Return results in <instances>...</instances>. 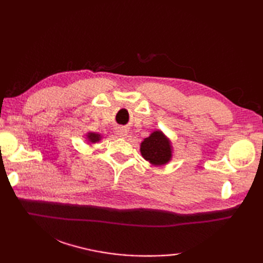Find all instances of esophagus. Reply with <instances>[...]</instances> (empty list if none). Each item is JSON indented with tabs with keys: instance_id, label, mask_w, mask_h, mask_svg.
I'll return each instance as SVG.
<instances>
[{
	"instance_id": "esophagus-1",
	"label": "esophagus",
	"mask_w": 263,
	"mask_h": 263,
	"mask_svg": "<svg viewBox=\"0 0 263 263\" xmlns=\"http://www.w3.org/2000/svg\"><path fill=\"white\" fill-rule=\"evenodd\" d=\"M116 135L119 136L120 138H125L127 136V130L126 128H123V127H119L116 130Z\"/></svg>"
}]
</instances>
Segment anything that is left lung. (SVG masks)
Listing matches in <instances>:
<instances>
[{
	"label": "left lung",
	"mask_w": 263,
	"mask_h": 263,
	"mask_svg": "<svg viewBox=\"0 0 263 263\" xmlns=\"http://www.w3.org/2000/svg\"><path fill=\"white\" fill-rule=\"evenodd\" d=\"M142 157L155 166H161L172 159V144L160 130L154 131L140 144Z\"/></svg>",
	"instance_id": "1"
}]
</instances>
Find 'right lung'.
Wrapping results in <instances>:
<instances>
[{
    "mask_svg": "<svg viewBox=\"0 0 263 263\" xmlns=\"http://www.w3.org/2000/svg\"><path fill=\"white\" fill-rule=\"evenodd\" d=\"M87 139L89 143H96L100 140V139H102V137H100V135H98V133L89 132L87 135Z\"/></svg>",
    "mask_w": 263,
    "mask_h": 263,
    "instance_id": "1",
    "label": "right lung"
}]
</instances>
